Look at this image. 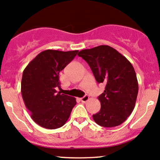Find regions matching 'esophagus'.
Returning a JSON list of instances; mask_svg holds the SVG:
<instances>
[{"label":"esophagus","mask_w":160,"mask_h":160,"mask_svg":"<svg viewBox=\"0 0 160 160\" xmlns=\"http://www.w3.org/2000/svg\"><path fill=\"white\" fill-rule=\"evenodd\" d=\"M89 99V97L88 95H86V96H84L83 97L80 98V100H81L82 102H86L88 101Z\"/></svg>","instance_id":"34e87169"}]
</instances>
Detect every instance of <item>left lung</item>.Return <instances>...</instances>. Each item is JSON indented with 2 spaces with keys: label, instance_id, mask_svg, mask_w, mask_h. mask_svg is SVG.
Wrapping results in <instances>:
<instances>
[{
  "label": "left lung",
  "instance_id": "8db88e82",
  "mask_svg": "<svg viewBox=\"0 0 160 160\" xmlns=\"http://www.w3.org/2000/svg\"><path fill=\"white\" fill-rule=\"evenodd\" d=\"M90 67L98 83H106L98 97L101 109L92 115L96 124L105 128L120 125L134 110L138 82L131 62L108 45L84 49L78 53Z\"/></svg>",
  "mask_w": 160,
  "mask_h": 160
}]
</instances>
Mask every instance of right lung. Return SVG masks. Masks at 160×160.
Instances as JSON below:
<instances>
[{
	"label": "right lung",
	"mask_w": 160,
	"mask_h": 160,
	"mask_svg": "<svg viewBox=\"0 0 160 160\" xmlns=\"http://www.w3.org/2000/svg\"><path fill=\"white\" fill-rule=\"evenodd\" d=\"M78 51L48 49L29 63L22 73L21 92L25 106L36 124L47 129L62 127L76 105V99L61 94L59 73Z\"/></svg>",
	"instance_id": "1"
}]
</instances>
